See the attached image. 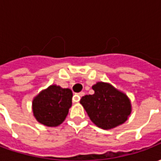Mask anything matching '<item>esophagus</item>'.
<instances>
[{
  "label": "esophagus",
  "instance_id": "esophagus-1",
  "mask_svg": "<svg viewBox=\"0 0 161 161\" xmlns=\"http://www.w3.org/2000/svg\"><path fill=\"white\" fill-rule=\"evenodd\" d=\"M84 95V92H79V93H77V94H75V96H74V101L76 102H79L80 101V98L83 97Z\"/></svg>",
  "mask_w": 161,
  "mask_h": 161
}]
</instances>
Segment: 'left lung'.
Masks as SVG:
<instances>
[{
    "label": "left lung",
    "instance_id": "left-lung-1",
    "mask_svg": "<svg viewBox=\"0 0 161 161\" xmlns=\"http://www.w3.org/2000/svg\"><path fill=\"white\" fill-rule=\"evenodd\" d=\"M92 89L94 94L86 95L80 100L91 121L106 130L123 124L132 111L131 101L128 96L104 82H97Z\"/></svg>",
    "mask_w": 161,
    "mask_h": 161
}]
</instances>
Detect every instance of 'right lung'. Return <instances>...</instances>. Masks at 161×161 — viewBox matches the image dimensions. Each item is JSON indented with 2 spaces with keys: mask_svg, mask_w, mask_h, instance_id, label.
I'll return each mask as SVG.
<instances>
[{
  "mask_svg": "<svg viewBox=\"0 0 161 161\" xmlns=\"http://www.w3.org/2000/svg\"><path fill=\"white\" fill-rule=\"evenodd\" d=\"M72 91L52 84L35 96L32 103L33 116L46 127H57L63 122L72 104Z\"/></svg>",
  "mask_w": 161,
  "mask_h": 161,
  "instance_id": "obj_1",
  "label": "right lung"
}]
</instances>
